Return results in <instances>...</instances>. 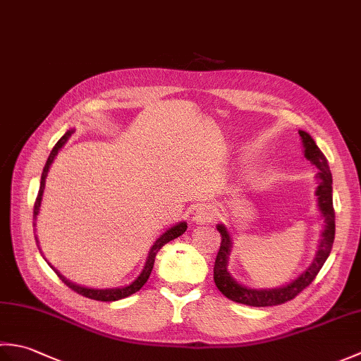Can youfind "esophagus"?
Instances as JSON below:
<instances>
[{
	"label": "esophagus",
	"mask_w": 361,
	"mask_h": 361,
	"mask_svg": "<svg viewBox=\"0 0 361 361\" xmlns=\"http://www.w3.org/2000/svg\"><path fill=\"white\" fill-rule=\"evenodd\" d=\"M217 217V209L211 204H204L195 214V221L197 224H211L212 220Z\"/></svg>",
	"instance_id": "obj_1"
}]
</instances>
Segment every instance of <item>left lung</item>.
<instances>
[{
    "instance_id": "left-lung-1",
    "label": "left lung",
    "mask_w": 361,
    "mask_h": 361,
    "mask_svg": "<svg viewBox=\"0 0 361 361\" xmlns=\"http://www.w3.org/2000/svg\"><path fill=\"white\" fill-rule=\"evenodd\" d=\"M299 136L302 137L304 142V155L312 164L318 167V178L319 186L317 190L318 195V204L319 209L323 212L326 219V229L323 233V240L318 248V255L313 260V264L305 270L298 279L290 282L288 286L281 288H271V290H250L239 286L228 273V255L229 248H231V240H229V234L225 229V226L219 225L217 229L221 235L220 248L217 251L216 262H214V282H216L217 288L231 301L252 305V307H267V305H278L283 304L298 296L301 291L309 287L317 278L321 268H323L324 262L327 260L329 255L332 251V245L335 239V209H334V200H332V173L329 169L327 158L324 153L318 149L315 141L312 140V136L305 132H299Z\"/></svg>"
}]
</instances>
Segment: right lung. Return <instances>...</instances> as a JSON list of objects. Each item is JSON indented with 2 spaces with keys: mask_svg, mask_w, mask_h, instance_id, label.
<instances>
[{
  "mask_svg": "<svg viewBox=\"0 0 361 361\" xmlns=\"http://www.w3.org/2000/svg\"><path fill=\"white\" fill-rule=\"evenodd\" d=\"M71 133L73 132H66L62 137H60V140L57 141V144L54 145V149H52V152L49 153V158H48V161H46V164H44V169H43V173H42V181H40V190H38V195H37V198H35V203H34V219L37 217V214H38V209H40V203H42V195H43V189H44V180H46V175H48V171H49V166H51V163L54 161V158H56V155L59 153V150L62 149V145L68 141V137L71 136ZM35 225V224H34ZM186 228H188V225L185 224V221H183V224H178V225H175V226H172V228H169L167 231L159 237V239L155 242V245H153L152 247V250H150V255H149V259H147V262H145V267H144V270H142V273L137 276V278L130 283V286H127V287H122V288H111V290H94V288H85V287H80V286H75V283H73V282H70L68 279H65L62 274H60L59 271H56L57 273V276L60 279H62V282H65L68 287H70L71 290H74L75 293H79V295H82V296H85V298H90V299H94V301H118V299H122V298H127V296H130V295H133V293H136V291H140L141 290V287L144 286L145 282H147V279H149V276H150V273H152V268H153V264H155V257H157V252L163 248V245H166L167 242H171V240H173V239H176V237L178 235H181L183 233L186 231ZM35 240H37V237H35ZM37 247H38V240H37Z\"/></svg>",
  "mask_w": 361,
  "mask_h": 361,
  "instance_id": "1",
  "label": "right lung"
}]
</instances>
